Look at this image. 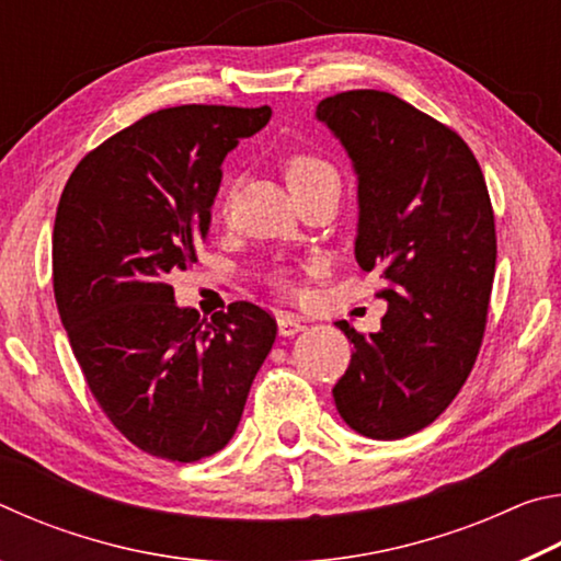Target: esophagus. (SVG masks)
I'll return each instance as SVG.
<instances>
[{
    "mask_svg": "<svg viewBox=\"0 0 561 561\" xmlns=\"http://www.w3.org/2000/svg\"><path fill=\"white\" fill-rule=\"evenodd\" d=\"M277 327H279L282 336H294V334H299V331H304V321L294 314H279Z\"/></svg>",
    "mask_w": 561,
    "mask_h": 561,
    "instance_id": "1",
    "label": "esophagus"
}]
</instances>
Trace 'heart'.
<instances>
[{
    "mask_svg": "<svg viewBox=\"0 0 561 561\" xmlns=\"http://www.w3.org/2000/svg\"><path fill=\"white\" fill-rule=\"evenodd\" d=\"M284 175H287L289 187L311 183V180H319V178H339L334 165H331L327 158H321L317 153L291 156L287 160V165H284ZM277 284L284 289H291V279L287 277V274H279Z\"/></svg>",
    "mask_w": 561,
    "mask_h": 561,
    "instance_id": "b5f03b06",
    "label": "heart"
}]
</instances>
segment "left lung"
Returning a JSON list of instances; mask_svg holds the SVG:
<instances>
[{
	"label": "left lung",
	"mask_w": 561,
	"mask_h": 561,
	"mask_svg": "<svg viewBox=\"0 0 561 561\" xmlns=\"http://www.w3.org/2000/svg\"><path fill=\"white\" fill-rule=\"evenodd\" d=\"M317 118L358 175L356 262L378 270L381 331L360 334L334 386L341 417L366 438L398 440L453 403L478 358L497 260L485 178L453 128L393 93L324 99Z\"/></svg>",
	"instance_id": "1"
}]
</instances>
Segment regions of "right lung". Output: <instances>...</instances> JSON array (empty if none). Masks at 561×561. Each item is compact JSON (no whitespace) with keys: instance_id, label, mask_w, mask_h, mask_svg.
Masks as SVG:
<instances>
[{"instance_id":"obj_1","label":"right lung","mask_w":561,"mask_h":561,"mask_svg":"<svg viewBox=\"0 0 561 561\" xmlns=\"http://www.w3.org/2000/svg\"><path fill=\"white\" fill-rule=\"evenodd\" d=\"M270 106L163 108L103 140L66 183L51 267L61 324L108 421L156 458L222 450L277 321L234 301L213 321L175 307L168 277L197 262L222 160Z\"/></svg>"}]
</instances>
